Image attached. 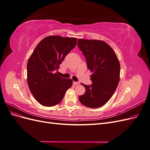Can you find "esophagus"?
<instances>
[{
    "label": "esophagus",
    "instance_id": "esophagus-1",
    "mask_svg": "<svg viewBox=\"0 0 150 150\" xmlns=\"http://www.w3.org/2000/svg\"><path fill=\"white\" fill-rule=\"evenodd\" d=\"M79 84V82H76V81H73V84L74 85H78Z\"/></svg>",
    "mask_w": 150,
    "mask_h": 150
}]
</instances>
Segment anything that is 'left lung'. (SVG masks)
<instances>
[{
  "label": "left lung",
  "instance_id": "1",
  "mask_svg": "<svg viewBox=\"0 0 150 150\" xmlns=\"http://www.w3.org/2000/svg\"><path fill=\"white\" fill-rule=\"evenodd\" d=\"M78 46L82 51L93 83L82 84L85 93L79 96L83 105L97 108L104 105L112 97L120 81V64L115 51L103 40L78 39Z\"/></svg>",
  "mask_w": 150,
  "mask_h": 150
}]
</instances>
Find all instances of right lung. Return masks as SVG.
<instances>
[{
    "label": "right lung",
    "mask_w": 150,
    "mask_h": 150,
    "mask_svg": "<svg viewBox=\"0 0 150 150\" xmlns=\"http://www.w3.org/2000/svg\"><path fill=\"white\" fill-rule=\"evenodd\" d=\"M76 43L75 38L47 36L30 56L27 65L28 84L34 98L42 105H56L71 87L72 79H64L54 72Z\"/></svg>",
    "instance_id": "right-lung-1"
}]
</instances>
